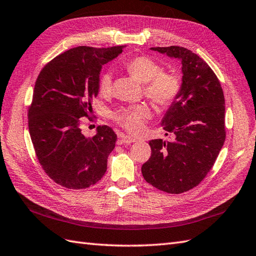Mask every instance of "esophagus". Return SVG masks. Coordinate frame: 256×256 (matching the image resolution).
Wrapping results in <instances>:
<instances>
[{
	"label": "esophagus",
	"mask_w": 256,
	"mask_h": 256,
	"mask_svg": "<svg viewBox=\"0 0 256 256\" xmlns=\"http://www.w3.org/2000/svg\"><path fill=\"white\" fill-rule=\"evenodd\" d=\"M136 141H137V138L130 137V136H122L120 137L122 144H132V142H136Z\"/></svg>",
	"instance_id": "obj_1"
}]
</instances>
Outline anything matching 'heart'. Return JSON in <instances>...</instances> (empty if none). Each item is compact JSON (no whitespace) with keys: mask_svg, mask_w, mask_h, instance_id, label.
Here are the masks:
<instances>
[{"mask_svg":"<svg viewBox=\"0 0 256 256\" xmlns=\"http://www.w3.org/2000/svg\"><path fill=\"white\" fill-rule=\"evenodd\" d=\"M126 70L141 83H144V93L153 103L160 106L172 104L180 90V78L171 72L162 71L156 61L146 56H138L124 64ZM112 76L110 71H104L98 78V90L107 95L112 90ZM150 110L146 104H136L120 107L112 114L114 120L128 132H139L144 120L150 117Z\"/></svg>","mask_w":256,"mask_h":256,"instance_id":"b5f03b06","label":"heart"}]
</instances>
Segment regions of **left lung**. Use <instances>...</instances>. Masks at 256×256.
<instances>
[{"label": "left lung", "mask_w": 256, "mask_h": 256, "mask_svg": "<svg viewBox=\"0 0 256 256\" xmlns=\"http://www.w3.org/2000/svg\"><path fill=\"white\" fill-rule=\"evenodd\" d=\"M151 50L178 59L183 76L178 98L161 120L174 139L151 140V156L141 172L156 188L180 194L205 178L224 144V96L212 68L190 50L178 46Z\"/></svg>", "instance_id": "8db88e82"}]
</instances>
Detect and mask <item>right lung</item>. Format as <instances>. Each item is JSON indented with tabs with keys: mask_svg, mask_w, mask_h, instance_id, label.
Listing matches in <instances>:
<instances>
[{
	"mask_svg": "<svg viewBox=\"0 0 256 256\" xmlns=\"http://www.w3.org/2000/svg\"><path fill=\"white\" fill-rule=\"evenodd\" d=\"M126 46H80L56 56L44 66L34 88L28 128L39 163L51 180L66 188L94 185L107 170V158L117 136L98 126L92 138L81 130L98 95L102 66Z\"/></svg>",
	"mask_w": 256,
	"mask_h": 256,
	"instance_id": "add662e5",
	"label": "right lung"
}]
</instances>
